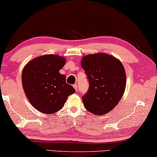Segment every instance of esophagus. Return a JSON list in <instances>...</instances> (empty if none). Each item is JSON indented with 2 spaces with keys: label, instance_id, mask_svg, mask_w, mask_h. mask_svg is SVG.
Wrapping results in <instances>:
<instances>
[{
  "label": "esophagus",
  "instance_id": "obj_1",
  "mask_svg": "<svg viewBox=\"0 0 157 157\" xmlns=\"http://www.w3.org/2000/svg\"><path fill=\"white\" fill-rule=\"evenodd\" d=\"M73 87L75 88V90L76 91H78V85H77V84H75V85H73Z\"/></svg>",
  "mask_w": 157,
  "mask_h": 157
}]
</instances>
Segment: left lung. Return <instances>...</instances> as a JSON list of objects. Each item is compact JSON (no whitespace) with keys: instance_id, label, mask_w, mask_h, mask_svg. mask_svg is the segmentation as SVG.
Segmentation results:
<instances>
[{"instance_id":"obj_1","label":"left lung","mask_w":157,"mask_h":157,"mask_svg":"<svg viewBox=\"0 0 157 157\" xmlns=\"http://www.w3.org/2000/svg\"><path fill=\"white\" fill-rule=\"evenodd\" d=\"M81 65L89 81V90L82 97L85 109L95 115H104L115 107L126 86L125 71L120 60L106 53L83 57Z\"/></svg>"}]
</instances>
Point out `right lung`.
Returning <instances> with one entry per match:
<instances>
[{"label":"right lung","mask_w":157,"mask_h":157,"mask_svg":"<svg viewBox=\"0 0 157 157\" xmlns=\"http://www.w3.org/2000/svg\"><path fill=\"white\" fill-rule=\"evenodd\" d=\"M65 59L56 55L36 58L25 65L22 82L28 100L35 109L46 114L61 109L68 96L75 92L66 83V77L60 74Z\"/></svg>","instance_id":"1"}]
</instances>
